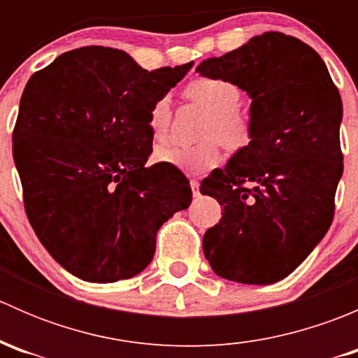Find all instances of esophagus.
Listing matches in <instances>:
<instances>
[{
  "label": "esophagus",
  "mask_w": 358,
  "mask_h": 358,
  "mask_svg": "<svg viewBox=\"0 0 358 358\" xmlns=\"http://www.w3.org/2000/svg\"><path fill=\"white\" fill-rule=\"evenodd\" d=\"M190 189H192V196L199 197V182L197 180H190Z\"/></svg>",
  "instance_id": "1"
}]
</instances>
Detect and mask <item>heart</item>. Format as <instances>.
Listing matches in <instances>:
<instances>
[{"instance_id":"heart-1","label":"heart","mask_w":358,"mask_h":358,"mask_svg":"<svg viewBox=\"0 0 358 358\" xmlns=\"http://www.w3.org/2000/svg\"><path fill=\"white\" fill-rule=\"evenodd\" d=\"M187 100L208 112L201 136L204 140L194 145L162 143L154 150V161L185 173H201L215 168L222 157L220 143L232 152L248 149L255 140L252 117L239 107L243 92L236 83L223 78L190 79L183 88ZM147 126L156 142L168 136L171 126V107L168 99L161 96L150 106Z\"/></svg>"}]
</instances>
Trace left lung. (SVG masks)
I'll return each instance as SVG.
<instances>
[{"label":"left lung","mask_w":358,"mask_h":358,"mask_svg":"<svg viewBox=\"0 0 358 358\" xmlns=\"http://www.w3.org/2000/svg\"><path fill=\"white\" fill-rule=\"evenodd\" d=\"M196 71L248 92L255 122L251 145L201 183L223 206L204 234V256L223 279L273 284L301 265L333 223L341 96L319 53L282 32L255 36Z\"/></svg>","instance_id":"obj_1"}]
</instances>
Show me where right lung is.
Wrapping results in <instances>:
<instances>
[{
  "mask_svg": "<svg viewBox=\"0 0 358 358\" xmlns=\"http://www.w3.org/2000/svg\"><path fill=\"white\" fill-rule=\"evenodd\" d=\"M190 67L147 71L122 50L85 46L25 85L12 136L24 208L43 246L72 275L131 279L152 262L162 223L189 208V180L145 162L150 106Z\"/></svg>",
  "mask_w": 358,
  "mask_h": 358,
  "instance_id": "right-lung-1",
  "label": "right lung"
}]
</instances>
